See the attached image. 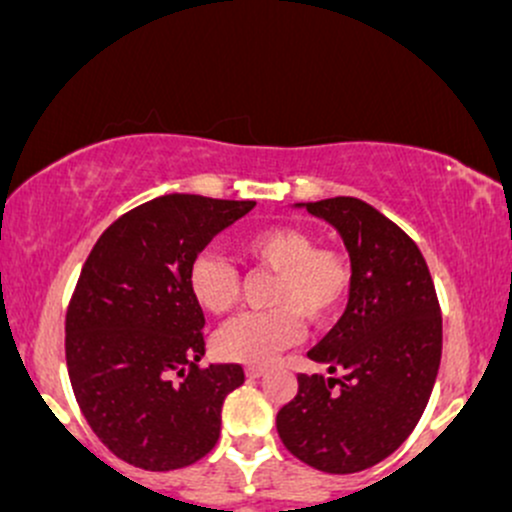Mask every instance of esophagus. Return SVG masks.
Wrapping results in <instances>:
<instances>
[{
	"label": "esophagus",
	"mask_w": 512,
	"mask_h": 512,
	"mask_svg": "<svg viewBox=\"0 0 512 512\" xmlns=\"http://www.w3.org/2000/svg\"><path fill=\"white\" fill-rule=\"evenodd\" d=\"M266 373L263 366H246V378H261Z\"/></svg>",
	"instance_id": "esophagus-1"
}]
</instances>
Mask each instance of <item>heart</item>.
Listing matches in <instances>:
<instances>
[{"mask_svg":"<svg viewBox=\"0 0 512 512\" xmlns=\"http://www.w3.org/2000/svg\"><path fill=\"white\" fill-rule=\"evenodd\" d=\"M236 251L251 266L276 273L268 305L273 310L244 312L217 332L219 356L251 366H266L302 339V322L324 327L342 312L354 288L349 256L334 246H317L300 227H263L236 241ZM190 293L202 310L227 312L239 293V273L227 258L205 251L190 263Z\"/></svg>","mask_w":512,"mask_h":512,"instance_id":"b5f03b06","label":"heart"}]
</instances>
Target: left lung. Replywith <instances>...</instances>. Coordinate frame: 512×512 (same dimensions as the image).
Masks as SVG:
<instances>
[{
  "mask_svg": "<svg viewBox=\"0 0 512 512\" xmlns=\"http://www.w3.org/2000/svg\"><path fill=\"white\" fill-rule=\"evenodd\" d=\"M337 229L354 268L344 315L315 349L329 373H298L278 410L285 449L312 469L356 474L393 454L415 430L442 359V312L415 241L356 197L300 202Z\"/></svg>",
  "mask_w": 512,
  "mask_h": 512,
  "instance_id": "obj_1",
  "label": "left lung"
}]
</instances>
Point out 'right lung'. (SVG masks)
<instances>
[{
	"instance_id": "obj_1",
	"label": "right lung",
	"mask_w": 512,
	"mask_h": 512,
	"mask_svg": "<svg viewBox=\"0 0 512 512\" xmlns=\"http://www.w3.org/2000/svg\"><path fill=\"white\" fill-rule=\"evenodd\" d=\"M251 200L156 197L122 214L92 246L65 315L70 386L92 432L146 471L195 464L219 439L239 364H210L190 263Z\"/></svg>"
}]
</instances>
